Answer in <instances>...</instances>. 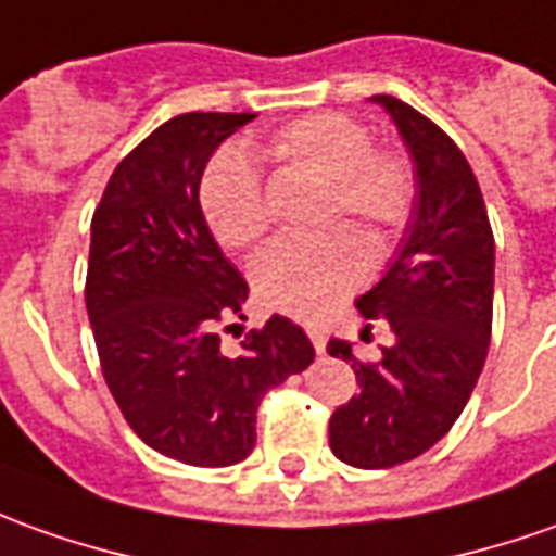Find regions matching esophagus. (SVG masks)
<instances>
[{
  "label": "esophagus",
  "instance_id": "34e87169",
  "mask_svg": "<svg viewBox=\"0 0 556 556\" xmlns=\"http://www.w3.org/2000/svg\"><path fill=\"white\" fill-rule=\"evenodd\" d=\"M305 332H308V339L315 344L317 354H324V348H327V327H324V324H308Z\"/></svg>",
  "mask_w": 556,
  "mask_h": 556
}]
</instances>
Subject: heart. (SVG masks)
<instances>
[{
  "label": "heart",
  "mask_w": 556,
  "mask_h": 556,
  "mask_svg": "<svg viewBox=\"0 0 556 556\" xmlns=\"http://www.w3.org/2000/svg\"><path fill=\"white\" fill-rule=\"evenodd\" d=\"M266 154L281 166L308 168L327 181L320 227L348 224L378 254L393 248L417 212V175L396 148H375L369 126L342 111H315L275 129ZM199 205L224 248H254L271 227L269 202L251 160L239 151L214 156ZM369 275V254L351 229L336 227L312 239H281L254 260L251 281L275 312L317 317Z\"/></svg>",
  "instance_id": "obj_1"
}]
</instances>
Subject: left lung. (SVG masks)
<instances>
[{
	"label": "left lung",
	"instance_id": "obj_1",
	"mask_svg": "<svg viewBox=\"0 0 556 556\" xmlns=\"http://www.w3.org/2000/svg\"><path fill=\"white\" fill-rule=\"evenodd\" d=\"M372 102L408 144L420 193L400 256L357 300L359 315L388 320L396 342L375 363L348 342L327 344L359 384L329 417V447L348 466L390 469L430 451L476 390L493 327V229L476 172L445 129L396 96Z\"/></svg>",
	"mask_w": 556,
	"mask_h": 556
}]
</instances>
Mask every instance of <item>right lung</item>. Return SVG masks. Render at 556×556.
<instances>
[{
	"label": "right lung",
	"instance_id": "obj_1",
	"mask_svg": "<svg viewBox=\"0 0 556 556\" xmlns=\"http://www.w3.org/2000/svg\"><path fill=\"white\" fill-rule=\"evenodd\" d=\"M251 121H166L111 172L90 224L84 302L105 384L144 445L190 466L244 460L263 396L315 359L281 315L251 329L236 357L220 351V332L244 320L248 281L205 224L199 181L217 144Z\"/></svg>",
	"mask_w": 556,
	"mask_h": 556
}]
</instances>
